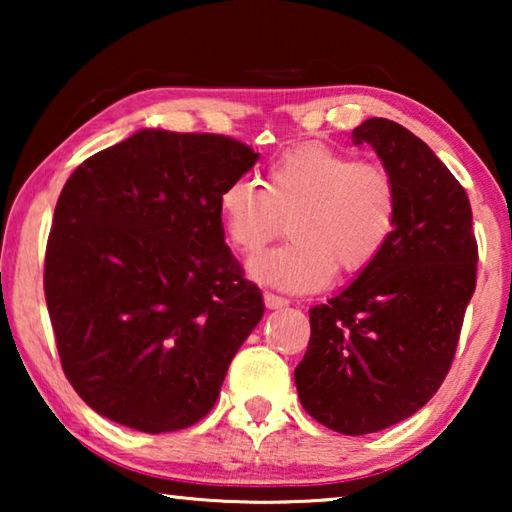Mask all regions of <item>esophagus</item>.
<instances>
[{"label":"esophagus","instance_id":"34e87169","mask_svg":"<svg viewBox=\"0 0 512 512\" xmlns=\"http://www.w3.org/2000/svg\"><path fill=\"white\" fill-rule=\"evenodd\" d=\"M264 302H266V307H268V309H282V307H287V305H289V300H287V298L275 296V293H271V291H266V293H264Z\"/></svg>","mask_w":512,"mask_h":512}]
</instances>
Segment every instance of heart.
Here are the masks:
<instances>
[{"instance_id": "heart-1", "label": "heart", "mask_w": 512, "mask_h": 512, "mask_svg": "<svg viewBox=\"0 0 512 512\" xmlns=\"http://www.w3.org/2000/svg\"><path fill=\"white\" fill-rule=\"evenodd\" d=\"M219 214L228 244L248 259L291 219V244L257 259L250 273L284 291L311 293L334 273L354 277L377 262L397 225V187L379 164L305 144L268 164L262 185L235 180L225 187Z\"/></svg>"}]
</instances>
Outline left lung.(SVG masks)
<instances>
[{
  "mask_svg": "<svg viewBox=\"0 0 512 512\" xmlns=\"http://www.w3.org/2000/svg\"><path fill=\"white\" fill-rule=\"evenodd\" d=\"M352 142L370 144L393 176L397 225L368 271L309 309V345L293 377L311 418L363 436L420 411L445 381L479 248L465 189L420 137L372 117Z\"/></svg>",
  "mask_w": 512,
  "mask_h": 512,
  "instance_id": "1",
  "label": "left lung"
}]
</instances>
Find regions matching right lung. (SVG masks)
Listing matches in <instances>:
<instances>
[{
    "label": "right lung",
    "mask_w": 512,
    "mask_h": 512,
    "mask_svg": "<svg viewBox=\"0 0 512 512\" xmlns=\"http://www.w3.org/2000/svg\"><path fill=\"white\" fill-rule=\"evenodd\" d=\"M257 158L225 135L142 128L69 176L45 298L65 377L103 418L167 433L212 411L264 316L219 214Z\"/></svg>",
    "instance_id": "add662e5"
}]
</instances>
